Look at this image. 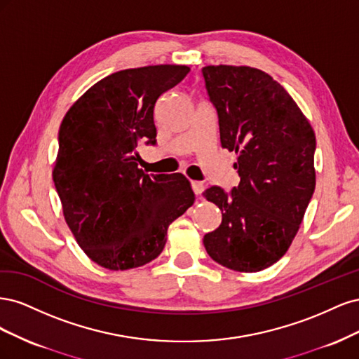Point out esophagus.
<instances>
[{
	"label": "esophagus",
	"mask_w": 359,
	"mask_h": 359,
	"mask_svg": "<svg viewBox=\"0 0 359 359\" xmlns=\"http://www.w3.org/2000/svg\"><path fill=\"white\" fill-rule=\"evenodd\" d=\"M203 182L202 181H191V189H193V191H194V194H199L203 191Z\"/></svg>",
	"instance_id": "obj_1"
}]
</instances>
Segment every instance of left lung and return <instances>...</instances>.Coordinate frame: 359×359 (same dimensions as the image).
I'll list each match as a JSON object with an SVG mask.
<instances>
[{
  "label": "left lung",
  "instance_id": "8db88e82",
  "mask_svg": "<svg viewBox=\"0 0 359 359\" xmlns=\"http://www.w3.org/2000/svg\"><path fill=\"white\" fill-rule=\"evenodd\" d=\"M206 93L219 115L222 147L235 151L240 184L227 194L203 191L222 210V224L203 236L212 260L257 273L283 257L316 186V136L277 81L247 66H206Z\"/></svg>",
  "mask_w": 359,
  "mask_h": 359
}]
</instances>
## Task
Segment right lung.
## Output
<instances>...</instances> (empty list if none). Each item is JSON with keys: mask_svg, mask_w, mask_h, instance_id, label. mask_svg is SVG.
<instances>
[{"mask_svg": "<svg viewBox=\"0 0 359 359\" xmlns=\"http://www.w3.org/2000/svg\"><path fill=\"white\" fill-rule=\"evenodd\" d=\"M189 72L160 64L112 73L62 118L53 182L76 241L106 269L154 260L165 248L169 224L194 202L182 173L148 175L137 168V144H156L158 97Z\"/></svg>", "mask_w": 359, "mask_h": 359, "instance_id": "add662e5", "label": "right lung"}]
</instances>
